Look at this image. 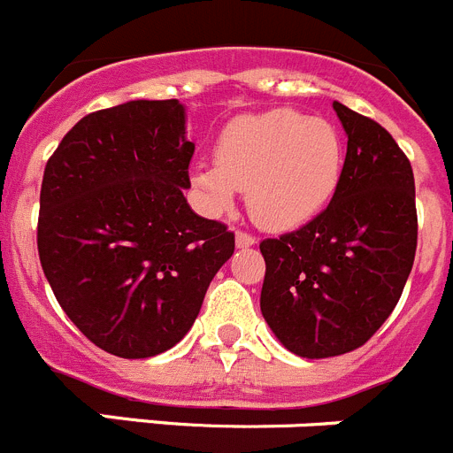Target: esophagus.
Segmentation results:
<instances>
[{
    "label": "esophagus",
    "instance_id": "34e87169",
    "mask_svg": "<svg viewBox=\"0 0 453 453\" xmlns=\"http://www.w3.org/2000/svg\"><path fill=\"white\" fill-rule=\"evenodd\" d=\"M256 244V238L251 234H247V231H238L235 234V247L238 249H249V247H254Z\"/></svg>",
    "mask_w": 453,
    "mask_h": 453
}]
</instances>
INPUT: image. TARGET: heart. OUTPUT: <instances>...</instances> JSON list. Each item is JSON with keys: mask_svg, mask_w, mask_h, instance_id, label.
I'll return each instance as SVG.
<instances>
[{"mask_svg": "<svg viewBox=\"0 0 453 453\" xmlns=\"http://www.w3.org/2000/svg\"><path fill=\"white\" fill-rule=\"evenodd\" d=\"M337 127L289 107L240 116L224 127L215 161H199L190 184L209 213H224L247 190L251 218L267 229L312 219L342 177Z\"/></svg>", "mask_w": 453, "mask_h": 453, "instance_id": "b5f03b06", "label": "heart"}]
</instances>
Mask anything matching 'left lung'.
Wrapping results in <instances>:
<instances>
[{"mask_svg": "<svg viewBox=\"0 0 453 453\" xmlns=\"http://www.w3.org/2000/svg\"><path fill=\"white\" fill-rule=\"evenodd\" d=\"M348 136L330 204L305 226L260 242V310L289 352L308 359L364 346L402 296L418 247L416 181L391 134L332 103Z\"/></svg>", "mask_w": 453, "mask_h": 453, "instance_id": "1", "label": "left lung"}]
</instances>
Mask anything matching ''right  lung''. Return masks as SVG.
<instances>
[{"label": "right lung", "instance_id": "add662e5", "mask_svg": "<svg viewBox=\"0 0 453 453\" xmlns=\"http://www.w3.org/2000/svg\"><path fill=\"white\" fill-rule=\"evenodd\" d=\"M180 101L91 111L44 168L37 254L60 308L105 352L143 359L184 339L234 256L222 222L188 206Z\"/></svg>", "mask_w": 453, "mask_h": 453}]
</instances>
